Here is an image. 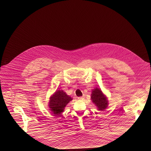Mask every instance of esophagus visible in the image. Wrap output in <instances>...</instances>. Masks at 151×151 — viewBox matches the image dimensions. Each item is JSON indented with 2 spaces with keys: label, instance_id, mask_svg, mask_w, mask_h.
Segmentation results:
<instances>
[{
  "label": "esophagus",
  "instance_id": "34e87169",
  "mask_svg": "<svg viewBox=\"0 0 151 151\" xmlns=\"http://www.w3.org/2000/svg\"><path fill=\"white\" fill-rule=\"evenodd\" d=\"M79 100H83V99H84V97H79L78 98Z\"/></svg>",
  "mask_w": 151,
  "mask_h": 151
}]
</instances>
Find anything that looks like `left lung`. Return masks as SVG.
<instances>
[{
	"label": "left lung",
	"mask_w": 151,
	"mask_h": 151,
	"mask_svg": "<svg viewBox=\"0 0 151 151\" xmlns=\"http://www.w3.org/2000/svg\"><path fill=\"white\" fill-rule=\"evenodd\" d=\"M91 99L92 102L97 108L98 110L103 111L108 108L109 105L108 97L102 92L100 88L96 87L92 90Z\"/></svg>",
	"instance_id": "1"
}]
</instances>
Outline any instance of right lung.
Segmentation results:
<instances>
[{
	"instance_id": "1",
	"label": "right lung",
	"mask_w": 151,
	"mask_h": 151,
	"mask_svg": "<svg viewBox=\"0 0 151 151\" xmlns=\"http://www.w3.org/2000/svg\"><path fill=\"white\" fill-rule=\"evenodd\" d=\"M72 99L63 90H57L51 96L48 106L54 115H59L63 112L66 105Z\"/></svg>"
}]
</instances>
